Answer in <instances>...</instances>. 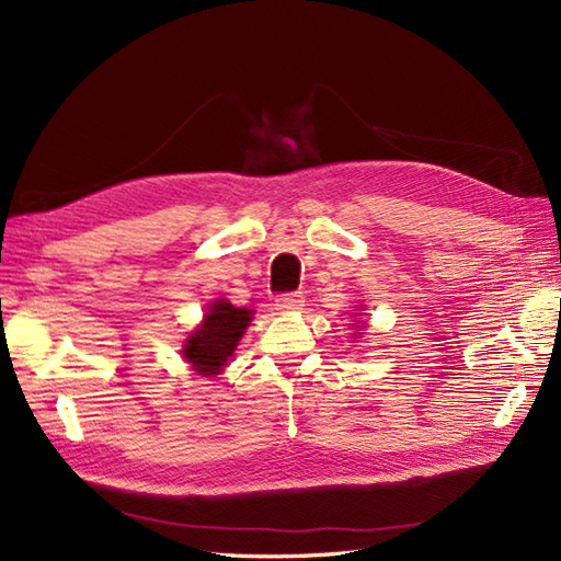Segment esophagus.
<instances>
[{"label": "esophagus", "instance_id": "34e87169", "mask_svg": "<svg viewBox=\"0 0 561 561\" xmlns=\"http://www.w3.org/2000/svg\"><path fill=\"white\" fill-rule=\"evenodd\" d=\"M304 307V295L301 293H285L276 297V309L278 311H297Z\"/></svg>", "mask_w": 561, "mask_h": 561}]
</instances>
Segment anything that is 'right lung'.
<instances>
[{"instance_id": "1", "label": "right lung", "mask_w": 561, "mask_h": 561, "mask_svg": "<svg viewBox=\"0 0 561 561\" xmlns=\"http://www.w3.org/2000/svg\"><path fill=\"white\" fill-rule=\"evenodd\" d=\"M250 309H236L227 299H217L206 318H203V325L186 339L182 348L186 363L198 375H217L227 365L229 355L250 325Z\"/></svg>"}]
</instances>
